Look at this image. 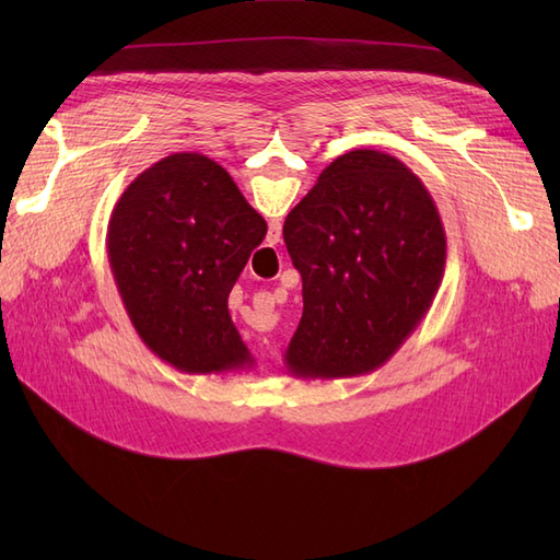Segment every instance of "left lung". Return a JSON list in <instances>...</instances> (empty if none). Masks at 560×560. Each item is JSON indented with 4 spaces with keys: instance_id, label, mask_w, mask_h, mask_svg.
Returning a JSON list of instances; mask_svg holds the SVG:
<instances>
[{
    "instance_id": "8db88e82",
    "label": "left lung",
    "mask_w": 560,
    "mask_h": 560,
    "mask_svg": "<svg viewBox=\"0 0 560 560\" xmlns=\"http://www.w3.org/2000/svg\"><path fill=\"white\" fill-rule=\"evenodd\" d=\"M303 315L284 350L296 378L381 369L428 315L446 268L442 217L399 159L354 149L331 161L284 219Z\"/></svg>"
}]
</instances>
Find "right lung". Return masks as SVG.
Here are the masks:
<instances>
[{
  "label": "right lung",
  "instance_id": "add662e5",
  "mask_svg": "<svg viewBox=\"0 0 560 560\" xmlns=\"http://www.w3.org/2000/svg\"><path fill=\"white\" fill-rule=\"evenodd\" d=\"M264 217L217 161L179 151L135 177L116 200L107 257L142 343L182 374H229L254 358L229 315V294Z\"/></svg>",
  "mask_w": 560,
  "mask_h": 560
}]
</instances>
